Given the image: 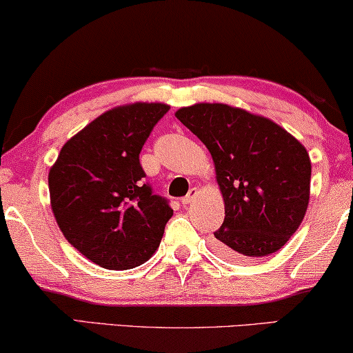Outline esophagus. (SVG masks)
<instances>
[{
	"label": "esophagus",
	"instance_id": "1",
	"mask_svg": "<svg viewBox=\"0 0 353 353\" xmlns=\"http://www.w3.org/2000/svg\"><path fill=\"white\" fill-rule=\"evenodd\" d=\"M196 196H197V190H196V188H192V190H190V192H188V194H186L185 197H183V199H181V204H183V205L191 204V202L194 201V197H196Z\"/></svg>",
	"mask_w": 353,
	"mask_h": 353
}]
</instances>
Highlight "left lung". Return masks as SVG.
I'll return each mask as SVG.
<instances>
[{"mask_svg":"<svg viewBox=\"0 0 353 353\" xmlns=\"http://www.w3.org/2000/svg\"><path fill=\"white\" fill-rule=\"evenodd\" d=\"M215 163L225 220L214 249L228 259L276 252L296 233L310 199L307 149L270 119L226 104L176 110Z\"/></svg>","mask_w":353,"mask_h":353,"instance_id":"obj_1","label":"left lung"}]
</instances>
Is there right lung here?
<instances>
[{
  "label": "right lung",
  "mask_w": 353,
  "mask_h": 353,
  "mask_svg": "<svg viewBox=\"0 0 353 353\" xmlns=\"http://www.w3.org/2000/svg\"><path fill=\"white\" fill-rule=\"evenodd\" d=\"M161 103L119 105L62 146L48 176L51 209L65 239L108 270L146 262L173 210L152 192L139 152L168 112Z\"/></svg>",
  "instance_id": "add662e5"
}]
</instances>
